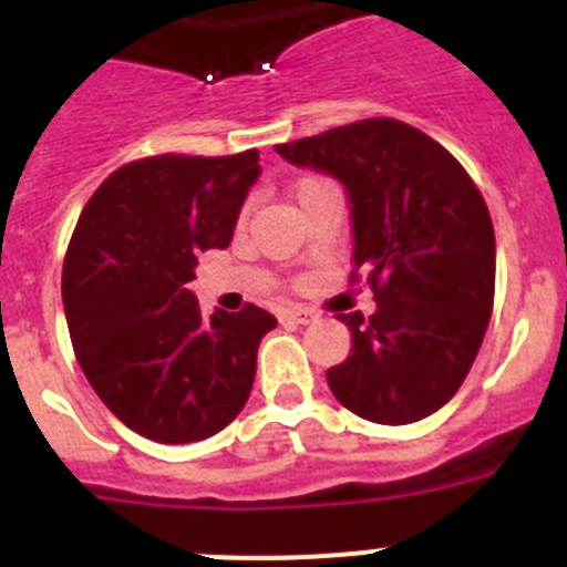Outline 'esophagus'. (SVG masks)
Returning <instances> with one entry per match:
<instances>
[{
    "label": "esophagus",
    "instance_id": "obj_1",
    "mask_svg": "<svg viewBox=\"0 0 567 567\" xmlns=\"http://www.w3.org/2000/svg\"><path fill=\"white\" fill-rule=\"evenodd\" d=\"M284 318L292 320V323H300V327H307V323H315V320H318V312L307 307H292L284 312Z\"/></svg>",
    "mask_w": 567,
    "mask_h": 567
}]
</instances>
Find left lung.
<instances>
[{
    "instance_id": "1",
    "label": "left lung",
    "mask_w": 567,
    "mask_h": 567,
    "mask_svg": "<svg viewBox=\"0 0 567 567\" xmlns=\"http://www.w3.org/2000/svg\"><path fill=\"white\" fill-rule=\"evenodd\" d=\"M275 150L343 184L352 264L378 300L369 318L340 315L352 349L327 372L329 389L372 423L429 417L463 385L494 307L497 244L483 195L449 150L394 118Z\"/></svg>"
}]
</instances>
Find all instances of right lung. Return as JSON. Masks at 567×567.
Wrapping results in <instances>:
<instances>
[{
  "mask_svg": "<svg viewBox=\"0 0 567 567\" xmlns=\"http://www.w3.org/2000/svg\"><path fill=\"white\" fill-rule=\"evenodd\" d=\"M258 150L155 155L96 189L70 238L64 318L84 378L127 429L155 443L218 434L247 405L275 315H204L187 284L198 252L227 249Z\"/></svg>",
  "mask_w": 567,
  "mask_h": 567,
  "instance_id": "add662e5",
  "label": "right lung"
}]
</instances>
